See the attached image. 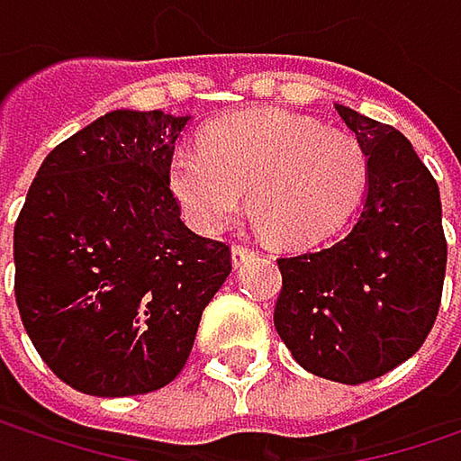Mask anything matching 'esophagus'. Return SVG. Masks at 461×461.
<instances>
[{
	"label": "esophagus",
	"mask_w": 461,
	"mask_h": 461,
	"mask_svg": "<svg viewBox=\"0 0 461 461\" xmlns=\"http://www.w3.org/2000/svg\"><path fill=\"white\" fill-rule=\"evenodd\" d=\"M253 256H256V250H253V248L240 245V242H237V245H231V264H234V267H242V264H245V261H250Z\"/></svg>",
	"instance_id": "34e87169"
}]
</instances>
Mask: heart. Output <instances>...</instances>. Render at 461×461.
<instances>
[{
	"mask_svg": "<svg viewBox=\"0 0 461 461\" xmlns=\"http://www.w3.org/2000/svg\"><path fill=\"white\" fill-rule=\"evenodd\" d=\"M167 184L205 234L230 227L250 185L258 230L280 245H315L355 213L368 184V154L347 131L283 109H253L213 122L203 143L176 146Z\"/></svg>",
	"mask_w": 461,
	"mask_h": 461,
	"instance_id": "obj_1",
	"label": "heart"
}]
</instances>
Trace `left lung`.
<instances>
[{"label":"left lung","instance_id":"8db88e82","mask_svg":"<svg viewBox=\"0 0 461 461\" xmlns=\"http://www.w3.org/2000/svg\"><path fill=\"white\" fill-rule=\"evenodd\" d=\"M368 154V189L349 231L277 258L275 328L310 374L363 384L406 363L438 318L446 237L440 192L409 139L336 104Z\"/></svg>","mask_w":461,"mask_h":461}]
</instances>
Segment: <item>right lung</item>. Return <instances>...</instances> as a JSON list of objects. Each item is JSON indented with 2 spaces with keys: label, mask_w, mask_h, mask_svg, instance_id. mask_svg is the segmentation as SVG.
<instances>
[{
  "label": "right lung",
  "mask_w": 461,
  "mask_h": 461,
  "mask_svg": "<svg viewBox=\"0 0 461 461\" xmlns=\"http://www.w3.org/2000/svg\"><path fill=\"white\" fill-rule=\"evenodd\" d=\"M189 117L117 109L45 157L13 234L15 302L50 371L98 395L170 384L231 272L181 221L167 165Z\"/></svg>",
  "instance_id": "add662e5"
}]
</instances>
